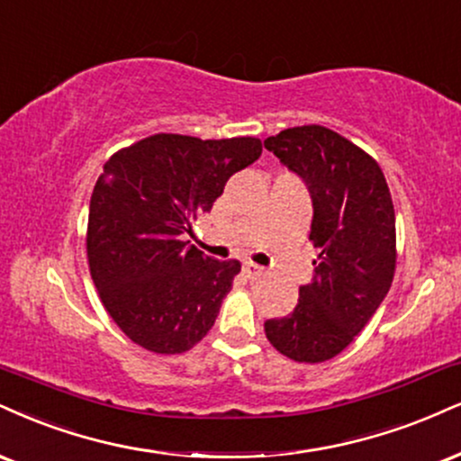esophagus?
<instances>
[{
    "label": "esophagus",
    "instance_id": "34e87169",
    "mask_svg": "<svg viewBox=\"0 0 461 461\" xmlns=\"http://www.w3.org/2000/svg\"><path fill=\"white\" fill-rule=\"evenodd\" d=\"M242 270H245V275L249 276V279H255V276L264 275L262 266H258V264H253V262H245V264H242Z\"/></svg>",
    "mask_w": 461,
    "mask_h": 461
}]
</instances>
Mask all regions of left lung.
<instances>
[{"mask_svg":"<svg viewBox=\"0 0 461 461\" xmlns=\"http://www.w3.org/2000/svg\"><path fill=\"white\" fill-rule=\"evenodd\" d=\"M307 185L309 240L320 249L312 284L285 318L266 320L268 341L296 363H324L350 346L391 290L395 210L380 165L324 126H296L264 141Z\"/></svg>","mask_w":461,"mask_h":461,"instance_id":"left-lung-1","label":"left lung"}]
</instances>
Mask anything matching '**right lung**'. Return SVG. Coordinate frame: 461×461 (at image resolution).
<instances>
[{
    "mask_svg": "<svg viewBox=\"0 0 461 461\" xmlns=\"http://www.w3.org/2000/svg\"><path fill=\"white\" fill-rule=\"evenodd\" d=\"M259 154L255 137L158 132L104 163L90 199L87 259L104 309L137 346L180 354L212 329L240 262L208 258L185 236Z\"/></svg>",
    "mask_w": 461,
    "mask_h": 461,
    "instance_id": "obj_1",
    "label": "right lung"
}]
</instances>
